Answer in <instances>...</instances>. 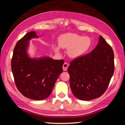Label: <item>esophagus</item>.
<instances>
[{
    "label": "esophagus",
    "mask_w": 125,
    "mask_h": 125,
    "mask_svg": "<svg viewBox=\"0 0 125 125\" xmlns=\"http://www.w3.org/2000/svg\"><path fill=\"white\" fill-rule=\"evenodd\" d=\"M69 64L67 62H65L63 64L62 66V68H63V71H66L67 70V68L69 67Z\"/></svg>",
    "instance_id": "1"
}]
</instances>
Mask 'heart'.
Instances as JSON below:
<instances>
[{"label":"heart","instance_id":"b5f03b06","mask_svg":"<svg viewBox=\"0 0 125 125\" xmlns=\"http://www.w3.org/2000/svg\"><path fill=\"white\" fill-rule=\"evenodd\" d=\"M92 41L89 37L83 36L73 33H67L61 36L59 40V44L61 48L69 49L67 54L70 58H77L84 54L89 51ZM56 52L59 51L55 47Z\"/></svg>","mask_w":125,"mask_h":125}]
</instances>
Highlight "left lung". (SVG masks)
<instances>
[{"label":"left lung","instance_id":"obj_1","mask_svg":"<svg viewBox=\"0 0 125 125\" xmlns=\"http://www.w3.org/2000/svg\"><path fill=\"white\" fill-rule=\"evenodd\" d=\"M113 51L102 36L90 53L70 62L67 71L73 95L87 101L100 97L106 91L114 71Z\"/></svg>","mask_w":125,"mask_h":125}]
</instances>
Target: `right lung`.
I'll list each match as a JSON object with an SVG mask.
<instances>
[{"label":"right lung","mask_w":125,"mask_h":125,"mask_svg":"<svg viewBox=\"0 0 125 125\" xmlns=\"http://www.w3.org/2000/svg\"><path fill=\"white\" fill-rule=\"evenodd\" d=\"M38 37L35 31L26 34L13 49L11 70L16 86L23 96L34 100L46 99L62 72L63 60L48 57L30 58L27 53L29 41Z\"/></svg>","instance_id":"right-lung-1"}]
</instances>
